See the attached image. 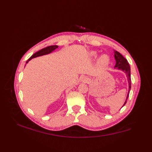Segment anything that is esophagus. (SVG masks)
Listing matches in <instances>:
<instances>
[{
  "mask_svg": "<svg viewBox=\"0 0 152 152\" xmlns=\"http://www.w3.org/2000/svg\"><path fill=\"white\" fill-rule=\"evenodd\" d=\"M88 80H89L88 78V77H86V76H83L81 78V81L83 82H84V83L88 82Z\"/></svg>",
  "mask_w": 152,
  "mask_h": 152,
  "instance_id": "1",
  "label": "esophagus"
}]
</instances>
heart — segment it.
<instances>
[{
	"label": "heart",
	"mask_w": 152,
	"mask_h": 152,
	"mask_svg": "<svg viewBox=\"0 0 152 152\" xmlns=\"http://www.w3.org/2000/svg\"><path fill=\"white\" fill-rule=\"evenodd\" d=\"M89 56L91 58H95L97 56V53L96 51L90 52ZM110 63V57L106 54H103L100 56L97 59V66L99 69H104Z\"/></svg>",
	"instance_id": "heart-1"
}]
</instances>
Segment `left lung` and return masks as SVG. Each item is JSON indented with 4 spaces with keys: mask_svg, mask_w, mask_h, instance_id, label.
Wrapping results in <instances>:
<instances>
[{
    "mask_svg": "<svg viewBox=\"0 0 152 152\" xmlns=\"http://www.w3.org/2000/svg\"><path fill=\"white\" fill-rule=\"evenodd\" d=\"M114 58L115 60V65L114 68L117 69L118 70H121L126 74L127 77V80H128V83H129V90H128V93L127 95V98L125 99V101L124 102V105L123 106H124L125 104L127 102V101L128 99V96L129 95V92L131 88V69H130V66L129 64V63L127 60L125 59V58L122 56V55L118 52V51L114 50ZM122 106V107H123Z\"/></svg>",
    "mask_w": 152,
    "mask_h": 152,
    "instance_id": "obj_1",
    "label": "left lung"
}]
</instances>
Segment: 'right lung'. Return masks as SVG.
Wrapping results in <instances>:
<instances>
[{
	"label": "right lung",
	"instance_id": "add662e5",
	"mask_svg": "<svg viewBox=\"0 0 152 152\" xmlns=\"http://www.w3.org/2000/svg\"><path fill=\"white\" fill-rule=\"evenodd\" d=\"M59 47L58 46H56V45H55V46H48L45 48H43V49H42L41 50L37 51V52L35 53L34 54H33V56H32L29 59H28L26 63H27L28 61L30 60H31V59H33V58H35V57H39V56H44V55H47V54H49L50 53L52 52L53 51H54L56 49Z\"/></svg>",
	"mask_w": 152,
	"mask_h": 152
}]
</instances>
